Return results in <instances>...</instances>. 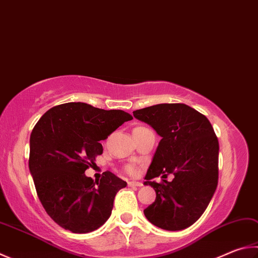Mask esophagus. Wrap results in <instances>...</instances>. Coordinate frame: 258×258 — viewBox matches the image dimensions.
I'll list each match as a JSON object with an SVG mask.
<instances>
[{"instance_id": "esophagus-1", "label": "esophagus", "mask_w": 258, "mask_h": 258, "mask_svg": "<svg viewBox=\"0 0 258 258\" xmlns=\"http://www.w3.org/2000/svg\"><path fill=\"white\" fill-rule=\"evenodd\" d=\"M128 186L130 187H140V186H142V182H140V181H128Z\"/></svg>"}]
</instances>
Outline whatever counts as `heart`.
I'll use <instances>...</instances> for the list:
<instances>
[{
  "mask_svg": "<svg viewBox=\"0 0 258 258\" xmlns=\"http://www.w3.org/2000/svg\"><path fill=\"white\" fill-rule=\"evenodd\" d=\"M126 170H127L130 174H134V172L137 171V168H135V166H127Z\"/></svg>",
  "mask_w": 258,
  "mask_h": 258,
  "instance_id": "b5f03b06",
  "label": "heart"
}]
</instances>
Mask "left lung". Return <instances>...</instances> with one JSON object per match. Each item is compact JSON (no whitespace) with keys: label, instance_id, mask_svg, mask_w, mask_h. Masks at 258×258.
<instances>
[{"label":"left lung","instance_id":"1","mask_svg":"<svg viewBox=\"0 0 258 258\" xmlns=\"http://www.w3.org/2000/svg\"><path fill=\"white\" fill-rule=\"evenodd\" d=\"M160 135L144 185L156 201L144 210L154 226L169 231L190 227L204 213L218 186L219 142L209 119L185 104H159L133 111ZM174 175L171 182L153 178Z\"/></svg>","mask_w":258,"mask_h":258}]
</instances>
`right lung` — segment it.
<instances>
[{
	"instance_id": "obj_1",
	"label": "right lung",
	"mask_w": 258,
	"mask_h": 258,
	"mask_svg": "<svg viewBox=\"0 0 258 258\" xmlns=\"http://www.w3.org/2000/svg\"><path fill=\"white\" fill-rule=\"evenodd\" d=\"M131 119L123 110L68 102L37 121L30 135L29 170L45 211L65 230L91 232L109 219L117 191L127 182L110 171L96 181L84 172L102 153L101 140Z\"/></svg>"
}]
</instances>
